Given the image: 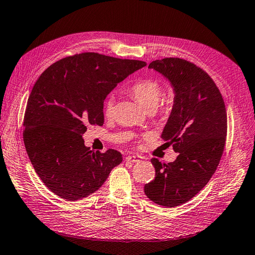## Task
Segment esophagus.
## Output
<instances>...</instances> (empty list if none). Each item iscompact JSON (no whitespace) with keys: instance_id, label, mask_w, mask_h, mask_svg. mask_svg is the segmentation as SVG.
<instances>
[{"instance_id":"1","label":"esophagus","mask_w":255,"mask_h":255,"mask_svg":"<svg viewBox=\"0 0 255 255\" xmlns=\"http://www.w3.org/2000/svg\"><path fill=\"white\" fill-rule=\"evenodd\" d=\"M126 160H128L130 162H138V161L142 160V157L140 155H130V156H127Z\"/></svg>"}]
</instances>
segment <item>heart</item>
<instances>
[{
	"mask_svg": "<svg viewBox=\"0 0 255 255\" xmlns=\"http://www.w3.org/2000/svg\"><path fill=\"white\" fill-rule=\"evenodd\" d=\"M129 93L141 106L151 111L158 106L161 98L160 85L152 80H141L129 88ZM114 107V96L110 95L104 102V114L111 115Z\"/></svg>",
	"mask_w": 255,
	"mask_h": 255,
	"instance_id": "obj_1",
	"label": "heart"
}]
</instances>
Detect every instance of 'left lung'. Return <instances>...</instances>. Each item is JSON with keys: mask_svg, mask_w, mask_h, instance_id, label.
Returning a JSON list of instances; mask_svg holds the SVG:
<instances>
[{"mask_svg": "<svg viewBox=\"0 0 255 255\" xmlns=\"http://www.w3.org/2000/svg\"><path fill=\"white\" fill-rule=\"evenodd\" d=\"M170 82L173 106L161 139L172 143L177 159L152 158L155 178L145 184L149 200L166 208L192 199L211 179L224 151L227 114L217 85L204 70L180 58L148 64Z\"/></svg>", "mask_w": 255, "mask_h": 255, "instance_id": "1", "label": "left lung"}]
</instances>
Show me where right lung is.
<instances>
[{
  "label": "right lung",
  "mask_w": 255,
  "mask_h": 255,
  "mask_svg": "<svg viewBox=\"0 0 255 255\" xmlns=\"http://www.w3.org/2000/svg\"><path fill=\"white\" fill-rule=\"evenodd\" d=\"M145 65L84 53L55 62L38 77L25 109L23 142L35 172L54 194L71 201L87 197L121 164L119 151H90L83 134L87 124L103 125L107 96Z\"/></svg>",
  "instance_id": "right-lung-1"
}]
</instances>
